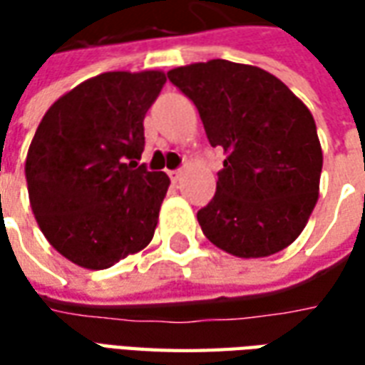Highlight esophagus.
<instances>
[{
    "instance_id": "esophagus-1",
    "label": "esophagus",
    "mask_w": 365,
    "mask_h": 365,
    "mask_svg": "<svg viewBox=\"0 0 365 365\" xmlns=\"http://www.w3.org/2000/svg\"><path fill=\"white\" fill-rule=\"evenodd\" d=\"M168 175H170V180H172V182H180V178H182V170H170Z\"/></svg>"
}]
</instances>
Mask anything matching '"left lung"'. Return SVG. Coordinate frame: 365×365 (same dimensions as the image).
<instances>
[{
    "label": "left lung",
    "mask_w": 365,
    "mask_h": 365,
    "mask_svg": "<svg viewBox=\"0 0 365 365\" xmlns=\"http://www.w3.org/2000/svg\"><path fill=\"white\" fill-rule=\"evenodd\" d=\"M227 158L201 230L237 258H266L303 232L319 199L322 150L307 105L274 74L209 60L168 72Z\"/></svg>",
    "instance_id": "obj_1"
}]
</instances>
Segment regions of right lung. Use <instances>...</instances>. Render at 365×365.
Listing matches in <instances>:
<instances>
[{
  "label": "right lung",
  "instance_id": "right-lung-1",
  "mask_svg": "<svg viewBox=\"0 0 365 365\" xmlns=\"http://www.w3.org/2000/svg\"><path fill=\"white\" fill-rule=\"evenodd\" d=\"M164 83L160 70L90 78L51 105L31 140V209L54 250L80 268H111L154 237L170 178L138 160L144 115Z\"/></svg>",
  "mask_w": 365,
  "mask_h": 365
}]
</instances>
